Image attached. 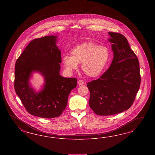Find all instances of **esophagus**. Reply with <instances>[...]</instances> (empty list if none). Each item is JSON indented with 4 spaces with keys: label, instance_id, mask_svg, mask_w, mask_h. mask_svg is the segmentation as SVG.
Returning a JSON list of instances; mask_svg holds the SVG:
<instances>
[{
    "label": "esophagus",
    "instance_id": "1",
    "mask_svg": "<svg viewBox=\"0 0 155 155\" xmlns=\"http://www.w3.org/2000/svg\"><path fill=\"white\" fill-rule=\"evenodd\" d=\"M78 84H80V85H82V84H84V82L82 80H79L78 81Z\"/></svg>",
    "mask_w": 155,
    "mask_h": 155
}]
</instances>
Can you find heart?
<instances>
[{
  "mask_svg": "<svg viewBox=\"0 0 155 155\" xmlns=\"http://www.w3.org/2000/svg\"><path fill=\"white\" fill-rule=\"evenodd\" d=\"M71 56L66 54L62 58L67 71L71 72L77 70L78 64L82 63V71L90 77H96L102 73L110 55L108 48L93 42L75 46L71 50Z\"/></svg>",
  "mask_w": 155,
  "mask_h": 155,
  "instance_id": "heart-1",
  "label": "heart"
}]
</instances>
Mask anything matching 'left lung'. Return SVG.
<instances>
[{
	"instance_id": "1",
	"label": "left lung",
	"mask_w": 155,
	"mask_h": 155,
	"mask_svg": "<svg viewBox=\"0 0 155 155\" xmlns=\"http://www.w3.org/2000/svg\"><path fill=\"white\" fill-rule=\"evenodd\" d=\"M108 34L113 43L112 63L99 79L87 84L90 107L98 115H113L128 110L140 85L139 60L127 38L120 33Z\"/></svg>"
}]
</instances>
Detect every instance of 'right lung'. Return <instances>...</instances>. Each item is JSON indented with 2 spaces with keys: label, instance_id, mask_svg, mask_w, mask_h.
Returning <instances> with one entry per match:
<instances>
[{
  "label": "right lung",
  "instance_id": "1",
  "mask_svg": "<svg viewBox=\"0 0 155 155\" xmlns=\"http://www.w3.org/2000/svg\"><path fill=\"white\" fill-rule=\"evenodd\" d=\"M56 44L54 36L33 39L15 64L16 93L28 113L38 117L53 118L61 115L66 107L69 95L77 86V78L60 75L61 52ZM35 71L41 72L45 79L44 89L39 93H36L28 84Z\"/></svg>",
  "mask_w": 155,
  "mask_h": 155
}]
</instances>
